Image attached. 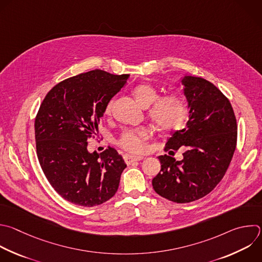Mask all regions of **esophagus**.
Wrapping results in <instances>:
<instances>
[{"mask_svg":"<svg viewBox=\"0 0 262 262\" xmlns=\"http://www.w3.org/2000/svg\"><path fill=\"white\" fill-rule=\"evenodd\" d=\"M124 158V161L126 162V164H130L133 163L134 161H140L142 160L144 157L143 156H135V155H129V154H125L123 156Z\"/></svg>","mask_w":262,"mask_h":262,"instance_id":"obj_1","label":"esophagus"}]
</instances>
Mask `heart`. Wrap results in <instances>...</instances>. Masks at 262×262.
<instances>
[{
    "mask_svg": "<svg viewBox=\"0 0 262 262\" xmlns=\"http://www.w3.org/2000/svg\"><path fill=\"white\" fill-rule=\"evenodd\" d=\"M134 98L143 108L149 106V117L156 127L161 132H170L179 127L187 115V105L185 99L178 94H169L158 99L159 93L154 86L143 83L137 85L134 92ZM112 103L106 108V113L111 111ZM151 137V130L148 127H139L126 129L118 140V145L132 153L144 152L148 145L147 142Z\"/></svg>",
    "mask_w": 262,
    "mask_h": 262,
    "instance_id": "heart-1",
    "label": "heart"
}]
</instances>
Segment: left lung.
<instances>
[{
    "mask_svg": "<svg viewBox=\"0 0 262 262\" xmlns=\"http://www.w3.org/2000/svg\"><path fill=\"white\" fill-rule=\"evenodd\" d=\"M181 82L188 121L171 133L164 151L181 147L183 158L158 156L161 168L152 186L160 196L185 204L206 196L222 180L235 150L237 126L228 99L213 83L194 76H184Z\"/></svg>",
    "mask_w": 262,
    "mask_h": 262,
    "instance_id": "1",
    "label": "left lung"
}]
</instances>
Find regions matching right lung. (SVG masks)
Here are the masks:
<instances>
[{
  "label": "right lung",
  "instance_id": "add662e5",
  "mask_svg": "<svg viewBox=\"0 0 262 262\" xmlns=\"http://www.w3.org/2000/svg\"><path fill=\"white\" fill-rule=\"evenodd\" d=\"M128 77L102 70L83 73L56 84L40 106L35 119L38 159L53 189L72 204L99 206L118 189L126 167L122 156L112 147L91 153L87 144Z\"/></svg>",
  "mask_w": 262,
  "mask_h": 262
}]
</instances>
